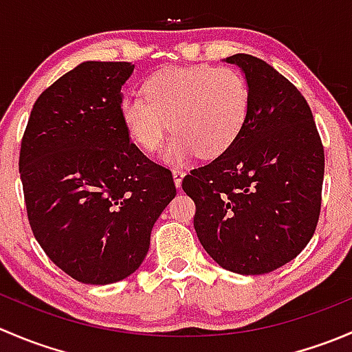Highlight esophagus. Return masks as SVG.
Wrapping results in <instances>:
<instances>
[{
  "mask_svg": "<svg viewBox=\"0 0 352 352\" xmlns=\"http://www.w3.org/2000/svg\"><path fill=\"white\" fill-rule=\"evenodd\" d=\"M172 173H173V182H175L177 189H180V186H182V179H184V175H186V172H184V170H180V168H175Z\"/></svg>",
  "mask_w": 352,
  "mask_h": 352,
  "instance_id": "obj_1",
  "label": "esophagus"
}]
</instances>
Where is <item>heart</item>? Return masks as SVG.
Returning <instances> with one entry per match:
<instances>
[{
    "label": "heart",
    "instance_id": "b5f03b06",
    "mask_svg": "<svg viewBox=\"0 0 352 352\" xmlns=\"http://www.w3.org/2000/svg\"><path fill=\"white\" fill-rule=\"evenodd\" d=\"M250 113V88L233 67L170 66L143 81V97L120 102V117L131 141L153 153L165 134H175L165 160L182 163L194 153L214 158L236 141Z\"/></svg>",
    "mask_w": 352,
    "mask_h": 352
}]
</instances>
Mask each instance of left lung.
Returning a JSON list of instances; mask_svg holds the SVG:
<instances>
[{"mask_svg":"<svg viewBox=\"0 0 352 352\" xmlns=\"http://www.w3.org/2000/svg\"><path fill=\"white\" fill-rule=\"evenodd\" d=\"M226 63L242 67L250 88L247 124L225 153L184 177L182 189L196 202L194 228L204 250L236 274H267L314 236L324 146L289 80L250 54Z\"/></svg>","mask_w":352,"mask_h":352,"instance_id":"obj_1","label":"left lung"}]
</instances>
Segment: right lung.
Listing matches in <instances>:
<instances>
[{
    "label": "right lung",
    "instance_id": "right-lung-1",
    "mask_svg": "<svg viewBox=\"0 0 352 352\" xmlns=\"http://www.w3.org/2000/svg\"><path fill=\"white\" fill-rule=\"evenodd\" d=\"M131 63L87 61L35 100L20 148V179L35 240L85 285L133 274L177 189L172 172L131 143L120 117Z\"/></svg>",
    "mask_w": 352,
    "mask_h": 352
}]
</instances>
